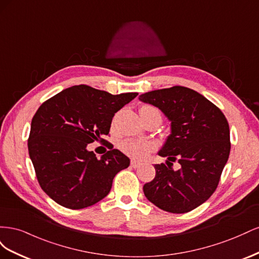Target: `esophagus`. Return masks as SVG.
I'll use <instances>...</instances> for the list:
<instances>
[{
  "label": "esophagus",
  "mask_w": 259,
  "mask_h": 259,
  "mask_svg": "<svg viewBox=\"0 0 259 259\" xmlns=\"http://www.w3.org/2000/svg\"><path fill=\"white\" fill-rule=\"evenodd\" d=\"M140 165H142V163L136 161V160H132V161H131V166H132V167L137 168V167H139Z\"/></svg>",
  "instance_id": "34e87169"
}]
</instances>
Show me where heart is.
Here are the masks:
<instances>
[{
    "label": "heart",
    "instance_id": "b5f03b06",
    "mask_svg": "<svg viewBox=\"0 0 259 259\" xmlns=\"http://www.w3.org/2000/svg\"><path fill=\"white\" fill-rule=\"evenodd\" d=\"M151 111L159 112L155 108H153L151 106H143L139 109V113L151 112ZM120 149L125 154L132 156V158L142 159L146 154H148L152 150L153 146H152V144L148 143V142H143V140L128 138V139H125V140H123V142H121Z\"/></svg>",
    "mask_w": 259,
    "mask_h": 259
}]
</instances>
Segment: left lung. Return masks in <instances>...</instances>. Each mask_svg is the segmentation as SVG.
Masks as SVG:
<instances>
[{
	"label": "left lung",
	"instance_id": "8db88e82",
	"mask_svg": "<svg viewBox=\"0 0 259 259\" xmlns=\"http://www.w3.org/2000/svg\"><path fill=\"white\" fill-rule=\"evenodd\" d=\"M139 100L158 107L170 121V135L159 151L155 177L144 186L146 198L174 214L203 204L218 186L230 153L229 124L221 109L184 86L148 92ZM178 160L181 168H171Z\"/></svg>",
	"mask_w": 259,
	"mask_h": 259
}]
</instances>
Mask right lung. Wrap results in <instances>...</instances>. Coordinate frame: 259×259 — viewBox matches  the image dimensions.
Returning a JSON list of instances; mask_svg holds the SVG:
<instances>
[{
	"mask_svg": "<svg viewBox=\"0 0 259 259\" xmlns=\"http://www.w3.org/2000/svg\"><path fill=\"white\" fill-rule=\"evenodd\" d=\"M138 93L120 95L74 85L40 106L28 139L30 159L43 191L59 205L81 209L110 192L114 176L130 159L103 137L112 117ZM103 142L109 151L98 159L87 145Z\"/></svg>",
	"mask_w": 259,
	"mask_h": 259,
	"instance_id": "add662e5",
	"label": "right lung"
}]
</instances>
